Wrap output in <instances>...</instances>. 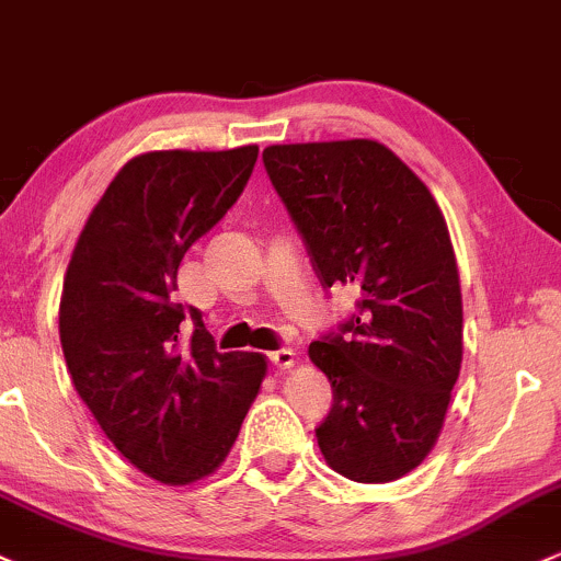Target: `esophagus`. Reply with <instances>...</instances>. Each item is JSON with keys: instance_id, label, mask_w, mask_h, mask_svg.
<instances>
[{"instance_id": "obj_1", "label": "esophagus", "mask_w": 561, "mask_h": 561, "mask_svg": "<svg viewBox=\"0 0 561 561\" xmlns=\"http://www.w3.org/2000/svg\"><path fill=\"white\" fill-rule=\"evenodd\" d=\"M271 365L279 367V370H290V367L295 365V354L293 348H279V351H271L268 354Z\"/></svg>"}]
</instances>
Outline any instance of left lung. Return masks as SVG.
I'll list each match as a JSON object with an SVG mask.
<instances>
[{"instance_id":"left-lung-1","label":"left lung","mask_w":561,"mask_h":561,"mask_svg":"<svg viewBox=\"0 0 561 561\" xmlns=\"http://www.w3.org/2000/svg\"><path fill=\"white\" fill-rule=\"evenodd\" d=\"M263 164L322 287L359 293L348 322L309 346L332 386L319 450L354 482H393L436 445L463 359L445 215L378 140L268 146Z\"/></svg>"}]
</instances>
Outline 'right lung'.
Returning <instances> with one entry per match:
<instances>
[{
    "label": "right lung",
    "instance_id": "right-lung-1",
    "mask_svg": "<svg viewBox=\"0 0 561 561\" xmlns=\"http://www.w3.org/2000/svg\"><path fill=\"white\" fill-rule=\"evenodd\" d=\"M255 159L257 146L130 159L66 268L58 328L73 389L111 445L157 482L210 477L266 378L263 354H220L202 313L172 304L183 255L231 210ZM186 316L195 332L181 342Z\"/></svg>",
    "mask_w": 561,
    "mask_h": 561
}]
</instances>
